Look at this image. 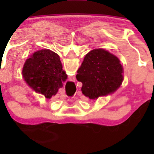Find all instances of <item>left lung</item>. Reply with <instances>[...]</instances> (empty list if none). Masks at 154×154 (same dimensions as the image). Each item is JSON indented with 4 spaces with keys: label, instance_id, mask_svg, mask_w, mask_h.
I'll use <instances>...</instances> for the list:
<instances>
[{
    "label": "left lung",
    "instance_id": "1",
    "mask_svg": "<svg viewBox=\"0 0 154 154\" xmlns=\"http://www.w3.org/2000/svg\"><path fill=\"white\" fill-rule=\"evenodd\" d=\"M76 79L82 83V92L89 99L112 93L123 82V67L119 60L109 51L94 49L84 58Z\"/></svg>",
    "mask_w": 154,
    "mask_h": 154
}]
</instances>
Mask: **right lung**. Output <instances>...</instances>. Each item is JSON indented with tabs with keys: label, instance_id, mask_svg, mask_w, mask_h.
Segmentation results:
<instances>
[{
	"label": "right lung",
	"instance_id": "right-lung-1",
	"mask_svg": "<svg viewBox=\"0 0 154 154\" xmlns=\"http://www.w3.org/2000/svg\"><path fill=\"white\" fill-rule=\"evenodd\" d=\"M22 72L27 83L48 99L55 96L67 79L59 56L48 49L36 51L27 59Z\"/></svg>",
	"mask_w": 154,
	"mask_h": 154
}]
</instances>
